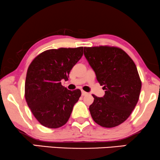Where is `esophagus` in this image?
I'll return each mask as SVG.
<instances>
[{
    "label": "esophagus",
    "mask_w": 160,
    "mask_h": 160,
    "mask_svg": "<svg viewBox=\"0 0 160 160\" xmlns=\"http://www.w3.org/2000/svg\"><path fill=\"white\" fill-rule=\"evenodd\" d=\"M87 94H88V93L84 92V91H82V96H86V95H87Z\"/></svg>",
    "instance_id": "obj_1"
}]
</instances>
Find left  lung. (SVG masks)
<instances>
[{
	"instance_id": "obj_1",
	"label": "left lung",
	"mask_w": 160,
	"mask_h": 160,
	"mask_svg": "<svg viewBox=\"0 0 160 160\" xmlns=\"http://www.w3.org/2000/svg\"><path fill=\"white\" fill-rule=\"evenodd\" d=\"M84 55L106 90L102 98L92 95V117L100 126L116 127L128 118L138 102L142 82L137 66L127 53L114 46L84 47Z\"/></svg>"
}]
</instances>
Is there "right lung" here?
Masks as SVG:
<instances>
[{
  "mask_svg": "<svg viewBox=\"0 0 160 160\" xmlns=\"http://www.w3.org/2000/svg\"><path fill=\"white\" fill-rule=\"evenodd\" d=\"M82 54L83 47L48 49L38 54L28 68L25 98L43 126L60 128L69 119L81 91L68 90L61 85V80H68L70 71Z\"/></svg>",
  "mask_w": 160,
  "mask_h": 160,
  "instance_id": "obj_1",
  "label": "right lung"
}]
</instances>
